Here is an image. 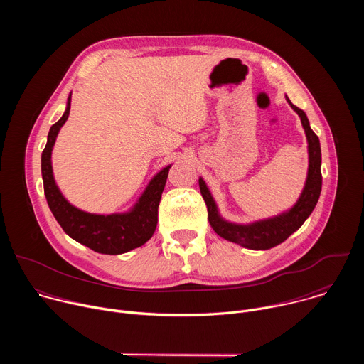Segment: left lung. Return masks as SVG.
<instances>
[{
	"instance_id": "8db88e82",
	"label": "left lung",
	"mask_w": 364,
	"mask_h": 364,
	"mask_svg": "<svg viewBox=\"0 0 364 364\" xmlns=\"http://www.w3.org/2000/svg\"><path fill=\"white\" fill-rule=\"evenodd\" d=\"M291 108L301 118V124L304 127L306 142H308V174L304 190L298 198V201L291 207L289 210L269 219L257 220L249 225H239L225 220L215 203V198L207 188L204 180L198 178V186L201 196L205 201L207 212H209V222L213 230L222 236L223 239L237 243L243 247L253 250H267L271 249L284 240H287L295 230H298L302 223L313 213L314 207L320 198L323 177H321V146L320 139L311 129L308 118L305 112L295 105L287 97Z\"/></svg>"
}]
</instances>
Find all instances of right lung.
Here are the masks:
<instances>
[{
    "label": "right lung",
    "instance_id": "1",
    "mask_svg": "<svg viewBox=\"0 0 364 364\" xmlns=\"http://www.w3.org/2000/svg\"><path fill=\"white\" fill-rule=\"evenodd\" d=\"M70 102L72 93L69 95L63 117L55 125H51L46 148L41 154V176L50 210L65 233L97 253L119 255L139 247L151 239L157 228L159 204L171 164L152 177L129 212L95 215L77 209L60 193L51 168V151L60 128L69 118Z\"/></svg>",
    "mask_w": 364,
    "mask_h": 364
}]
</instances>
